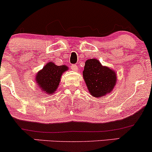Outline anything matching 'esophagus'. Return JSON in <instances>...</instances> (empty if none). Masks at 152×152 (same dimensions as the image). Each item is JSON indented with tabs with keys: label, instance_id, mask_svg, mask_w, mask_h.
<instances>
[{
	"label": "esophagus",
	"instance_id": "obj_1",
	"mask_svg": "<svg viewBox=\"0 0 152 152\" xmlns=\"http://www.w3.org/2000/svg\"><path fill=\"white\" fill-rule=\"evenodd\" d=\"M70 67H71V69H72V70H74V71H77V69H78V66H77V65L71 64V65L70 66Z\"/></svg>",
	"mask_w": 152,
	"mask_h": 152
}]
</instances>
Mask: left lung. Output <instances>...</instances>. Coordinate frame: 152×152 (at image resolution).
<instances>
[{"label": "left lung", "mask_w": 152, "mask_h": 152, "mask_svg": "<svg viewBox=\"0 0 152 152\" xmlns=\"http://www.w3.org/2000/svg\"><path fill=\"white\" fill-rule=\"evenodd\" d=\"M83 76L89 92L94 97H101L111 92L116 83L115 72L102 66L95 58L86 61Z\"/></svg>", "instance_id": "left-lung-1"}]
</instances>
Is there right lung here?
I'll return each mask as SVG.
<instances>
[{
	"label": "right lung",
	"mask_w": 152,
	"mask_h": 152,
	"mask_svg": "<svg viewBox=\"0 0 152 152\" xmlns=\"http://www.w3.org/2000/svg\"><path fill=\"white\" fill-rule=\"evenodd\" d=\"M67 69V66H56L53 62H49L37 73V83L46 94H53L57 89L62 74Z\"/></svg>",
	"instance_id": "1"
}]
</instances>
